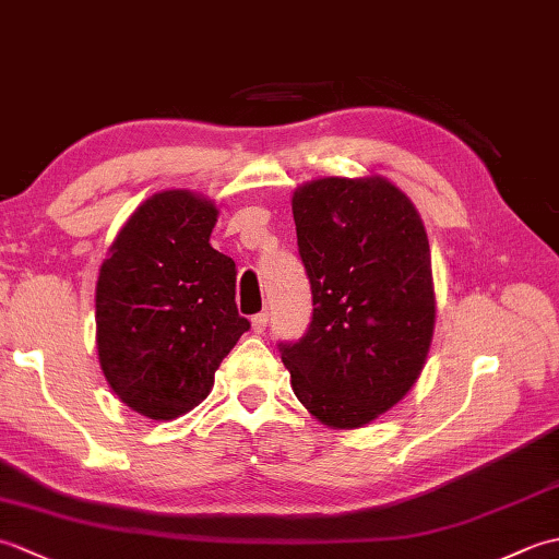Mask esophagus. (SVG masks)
Masks as SVG:
<instances>
[{"label":"esophagus","instance_id":"34e87169","mask_svg":"<svg viewBox=\"0 0 559 559\" xmlns=\"http://www.w3.org/2000/svg\"><path fill=\"white\" fill-rule=\"evenodd\" d=\"M266 324H269V314L266 312H259V314L252 317V331H254V334H264Z\"/></svg>","mask_w":559,"mask_h":559}]
</instances>
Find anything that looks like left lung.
<instances>
[{
	"instance_id": "1",
	"label": "left lung",
	"mask_w": 559,
	"mask_h": 559,
	"mask_svg": "<svg viewBox=\"0 0 559 559\" xmlns=\"http://www.w3.org/2000/svg\"><path fill=\"white\" fill-rule=\"evenodd\" d=\"M312 322L281 343L295 396L319 423L353 430L408 394L432 343L430 242L413 201L379 175L295 189Z\"/></svg>"
}]
</instances>
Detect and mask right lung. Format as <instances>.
<instances>
[{
  "label": "right lung",
  "mask_w": 559,
  "mask_h": 559,
  "mask_svg": "<svg viewBox=\"0 0 559 559\" xmlns=\"http://www.w3.org/2000/svg\"><path fill=\"white\" fill-rule=\"evenodd\" d=\"M216 221V204L189 189L153 194L98 273L100 370L120 401L151 420L199 406L249 329L235 305V261L209 242Z\"/></svg>",
  "instance_id": "add662e5"
}]
</instances>
